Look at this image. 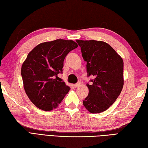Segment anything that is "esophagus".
Wrapping results in <instances>:
<instances>
[{
    "label": "esophagus",
    "mask_w": 148,
    "mask_h": 148,
    "mask_svg": "<svg viewBox=\"0 0 148 148\" xmlns=\"http://www.w3.org/2000/svg\"><path fill=\"white\" fill-rule=\"evenodd\" d=\"M81 85V83L80 82H78V83H76L74 85V86L75 87V88H77V87H78V86H79Z\"/></svg>",
    "instance_id": "obj_1"
}]
</instances>
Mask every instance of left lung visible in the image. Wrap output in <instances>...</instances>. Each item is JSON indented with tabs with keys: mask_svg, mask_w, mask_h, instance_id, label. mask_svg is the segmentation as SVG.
Instances as JSON below:
<instances>
[{
	"mask_svg": "<svg viewBox=\"0 0 148 148\" xmlns=\"http://www.w3.org/2000/svg\"><path fill=\"white\" fill-rule=\"evenodd\" d=\"M87 76H93L87 86L89 93L83 105L91 113L106 111L117 99L123 86V61L112 47L98 40H77Z\"/></svg>",
	"mask_w": 148,
	"mask_h": 148,
	"instance_id": "1",
	"label": "left lung"
}]
</instances>
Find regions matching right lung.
<instances>
[{
    "mask_svg": "<svg viewBox=\"0 0 148 148\" xmlns=\"http://www.w3.org/2000/svg\"><path fill=\"white\" fill-rule=\"evenodd\" d=\"M77 47L71 40L56 39L36 46L21 66L24 89L37 108L51 111L60 103L70 88L59 81L64 61L68 53Z\"/></svg>",
    "mask_w": 148,
    "mask_h": 148,
    "instance_id": "1",
    "label": "right lung"
}]
</instances>
